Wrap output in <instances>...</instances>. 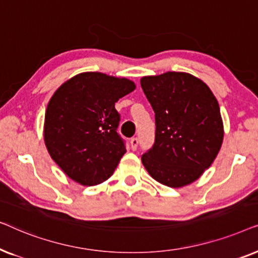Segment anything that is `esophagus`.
I'll list each match as a JSON object with an SVG mask.
<instances>
[{
    "mask_svg": "<svg viewBox=\"0 0 258 258\" xmlns=\"http://www.w3.org/2000/svg\"><path fill=\"white\" fill-rule=\"evenodd\" d=\"M130 146H132L133 150H136L137 146H139V139H137V137H133V139L130 140Z\"/></svg>",
    "mask_w": 258,
    "mask_h": 258,
    "instance_id": "1",
    "label": "esophagus"
}]
</instances>
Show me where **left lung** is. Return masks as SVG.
Wrapping results in <instances>:
<instances>
[{
	"label": "left lung",
	"instance_id": "1",
	"mask_svg": "<svg viewBox=\"0 0 258 258\" xmlns=\"http://www.w3.org/2000/svg\"><path fill=\"white\" fill-rule=\"evenodd\" d=\"M141 87L155 111V143L142 155L149 175L181 188L196 181L223 142L220 105L209 87L188 73L144 76Z\"/></svg>",
	"mask_w": 258,
	"mask_h": 258
}]
</instances>
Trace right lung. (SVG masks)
<instances>
[{
    "mask_svg": "<svg viewBox=\"0 0 258 258\" xmlns=\"http://www.w3.org/2000/svg\"><path fill=\"white\" fill-rule=\"evenodd\" d=\"M135 89L128 79L82 73L55 91L44 117L48 153L63 172L82 185H96L112 175L125 154L118 135L115 103Z\"/></svg>",
    "mask_w": 258,
    "mask_h": 258,
    "instance_id": "obj_1",
    "label": "right lung"
}]
</instances>
